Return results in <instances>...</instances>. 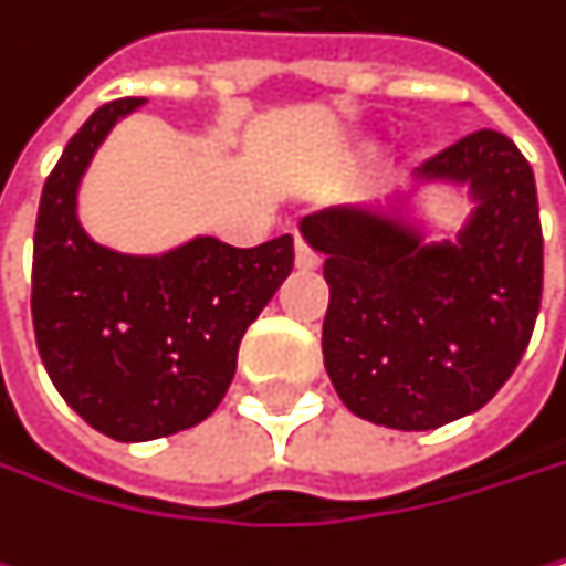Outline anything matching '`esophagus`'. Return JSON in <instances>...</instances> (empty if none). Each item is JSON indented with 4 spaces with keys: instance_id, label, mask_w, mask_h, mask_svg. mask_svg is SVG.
Masks as SVG:
<instances>
[{
    "instance_id": "1",
    "label": "esophagus",
    "mask_w": 566,
    "mask_h": 566,
    "mask_svg": "<svg viewBox=\"0 0 566 566\" xmlns=\"http://www.w3.org/2000/svg\"><path fill=\"white\" fill-rule=\"evenodd\" d=\"M295 264L302 268V271H315L322 261H318V254L308 248V241L305 238H298V244H295Z\"/></svg>"
}]
</instances>
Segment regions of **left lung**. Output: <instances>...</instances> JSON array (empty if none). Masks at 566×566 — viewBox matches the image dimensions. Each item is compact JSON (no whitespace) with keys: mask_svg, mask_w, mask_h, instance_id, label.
Instances as JSON below:
<instances>
[{"mask_svg":"<svg viewBox=\"0 0 566 566\" xmlns=\"http://www.w3.org/2000/svg\"><path fill=\"white\" fill-rule=\"evenodd\" d=\"M419 180L470 184L476 211L457 241L373 211L302 221L325 254V369L338 399L389 429H436L483 409L520 366L544 295L534 170L500 130L429 157Z\"/></svg>","mask_w":566,"mask_h":566,"instance_id":"left-lung-1","label":"left lung"}]
</instances>
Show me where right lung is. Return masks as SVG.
Segmentation results:
<instances>
[{
	"instance_id": "1",
	"label": "right lung",
	"mask_w": 566,
	"mask_h": 566,
	"mask_svg": "<svg viewBox=\"0 0 566 566\" xmlns=\"http://www.w3.org/2000/svg\"><path fill=\"white\" fill-rule=\"evenodd\" d=\"M140 103H103L80 127L46 177L32 238L39 358L60 396L119 442L190 429L218 409L248 325L295 264L292 234L258 248L193 238L160 258L116 254L86 238L80 177L116 119Z\"/></svg>"
}]
</instances>
